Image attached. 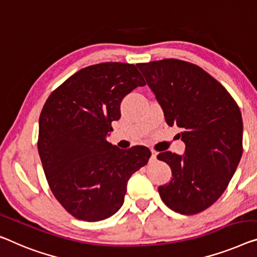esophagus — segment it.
<instances>
[{"mask_svg":"<svg viewBox=\"0 0 257 257\" xmlns=\"http://www.w3.org/2000/svg\"><path fill=\"white\" fill-rule=\"evenodd\" d=\"M156 159H157V152L152 151V152H151V160H153V162H155Z\"/></svg>","mask_w":257,"mask_h":257,"instance_id":"esophagus-1","label":"esophagus"}]
</instances>
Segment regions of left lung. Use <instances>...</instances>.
I'll use <instances>...</instances> for the list:
<instances>
[{
	"label": "left lung",
	"instance_id": "obj_1",
	"mask_svg": "<svg viewBox=\"0 0 257 257\" xmlns=\"http://www.w3.org/2000/svg\"><path fill=\"white\" fill-rule=\"evenodd\" d=\"M162 106L166 123L181 129L185 155L157 156L172 170L158 188L175 212L208 209L227 188L242 156V117L227 90L196 64L177 59L136 64Z\"/></svg>",
	"mask_w": 257,
	"mask_h": 257
}]
</instances>
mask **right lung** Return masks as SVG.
Instances as JSON below:
<instances>
[{"label": "right lung", "mask_w": 257, "mask_h": 257, "mask_svg": "<svg viewBox=\"0 0 257 257\" xmlns=\"http://www.w3.org/2000/svg\"><path fill=\"white\" fill-rule=\"evenodd\" d=\"M145 80L134 64L83 68L54 90L39 117L38 151L49 188L75 218L99 221L124 202L130 177L147 165V147L122 150L108 143L125 95Z\"/></svg>", "instance_id": "obj_1"}]
</instances>
